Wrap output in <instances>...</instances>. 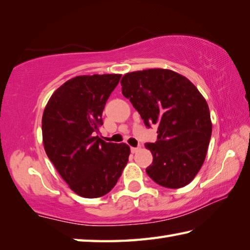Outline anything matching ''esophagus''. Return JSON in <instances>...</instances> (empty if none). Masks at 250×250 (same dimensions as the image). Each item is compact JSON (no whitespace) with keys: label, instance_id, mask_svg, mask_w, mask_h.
<instances>
[{"label":"esophagus","instance_id":"obj_1","mask_svg":"<svg viewBox=\"0 0 250 250\" xmlns=\"http://www.w3.org/2000/svg\"><path fill=\"white\" fill-rule=\"evenodd\" d=\"M139 150H141V146L140 145H139L138 146H131V152H132V153H137Z\"/></svg>","mask_w":250,"mask_h":250}]
</instances>
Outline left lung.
<instances>
[{"mask_svg":"<svg viewBox=\"0 0 250 250\" xmlns=\"http://www.w3.org/2000/svg\"><path fill=\"white\" fill-rule=\"evenodd\" d=\"M121 86L146 126H158L156 141L145 145L153 155L146 174L167 188L188 185L204 163L211 135L204 97L188 78L168 69L125 74Z\"/></svg>","mask_w":250,"mask_h":250,"instance_id":"obj_1","label":"left lung"}]
</instances>
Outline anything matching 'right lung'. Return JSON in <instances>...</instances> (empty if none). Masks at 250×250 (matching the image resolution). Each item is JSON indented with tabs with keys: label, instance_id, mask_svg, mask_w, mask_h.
<instances>
[{
	"label": "right lung",
	"instance_id": "1",
	"mask_svg": "<svg viewBox=\"0 0 250 250\" xmlns=\"http://www.w3.org/2000/svg\"><path fill=\"white\" fill-rule=\"evenodd\" d=\"M121 75L77 76L50 97L42 119L46 154L78 195L104 196L115 188L128 163L125 143L105 142L96 135L103 111Z\"/></svg>",
	"mask_w": 250,
	"mask_h": 250
}]
</instances>
